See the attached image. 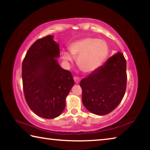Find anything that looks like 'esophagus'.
<instances>
[{"label": "esophagus", "mask_w": 150, "mask_h": 150, "mask_svg": "<svg viewBox=\"0 0 150 150\" xmlns=\"http://www.w3.org/2000/svg\"><path fill=\"white\" fill-rule=\"evenodd\" d=\"M73 79H74L75 83H76V84H78V83H79L80 81H81L80 78L77 77H73Z\"/></svg>", "instance_id": "1"}]
</instances>
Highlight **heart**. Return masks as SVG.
Returning <instances> with one entry per match:
<instances>
[{
    "instance_id": "heart-1",
    "label": "heart",
    "mask_w": 150,
    "mask_h": 150,
    "mask_svg": "<svg viewBox=\"0 0 150 150\" xmlns=\"http://www.w3.org/2000/svg\"><path fill=\"white\" fill-rule=\"evenodd\" d=\"M68 52L62 53L63 59L71 63L74 57H77V63L85 73H91L103 65L108 57L109 47L106 42L95 38H85L73 42Z\"/></svg>"
}]
</instances>
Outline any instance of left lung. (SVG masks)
Here are the masks:
<instances>
[{"instance_id": "obj_1", "label": "left lung", "mask_w": 150, "mask_h": 150, "mask_svg": "<svg viewBox=\"0 0 150 150\" xmlns=\"http://www.w3.org/2000/svg\"><path fill=\"white\" fill-rule=\"evenodd\" d=\"M126 61L117 52L80 82L82 102L96 115H106L117 107L126 88Z\"/></svg>"}]
</instances>
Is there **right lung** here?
Listing matches in <instances>:
<instances>
[{"label": "right lung", "instance_id": "add662e5", "mask_svg": "<svg viewBox=\"0 0 150 150\" xmlns=\"http://www.w3.org/2000/svg\"><path fill=\"white\" fill-rule=\"evenodd\" d=\"M54 37L47 35L35 41L22 67L28 105L35 115L46 119L56 118L63 112L66 97L75 83L70 71L58 63L59 45Z\"/></svg>", "mask_w": 150, "mask_h": 150}]
</instances>
